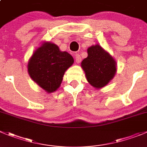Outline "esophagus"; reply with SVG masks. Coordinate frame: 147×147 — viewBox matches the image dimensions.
I'll return each instance as SVG.
<instances>
[{
    "mask_svg": "<svg viewBox=\"0 0 147 147\" xmlns=\"http://www.w3.org/2000/svg\"><path fill=\"white\" fill-rule=\"evenodd\" d=\"M75 61H76L78 64H79V63L81 61V57H80V55L78 54V53H76V54H75Z\"/></svg>",
    "mask_w": 147,
    "mask_h": 147,
    "instance_id": "esophagus-1",
    "label": "esophagus"
}]
</instances>
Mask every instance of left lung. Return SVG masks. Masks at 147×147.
<instances>
[{
    "label": "left lung",
    "mask_w": 147,
    "mask_h": 147,
    "mask_svg": "<svg viewBox=\"0 0 147 147\" xmlns=\"http://www.w3.org/2000/svg\"><path fill=\"white\" fill-rule=\"evenodd\" d=\"M116 65L114 59L99 45L88 49V57L81 63L87 80L96 88L105 86L114 78Z\"/></svg>",
    "instance_id": "left-lung-1"
}]
</instances>
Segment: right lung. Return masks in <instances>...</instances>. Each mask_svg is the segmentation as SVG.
I'll list each match as a JSON object with an SVG mask.
<instances>
[{
    "instance_id": "add662e5",
    "label": "right lung",
    "mask_w": 147,
    "mask_h": 147,
    "mask_svg": "<svg viewBox=\"0 0 147 147\" xmlns=\"http://www.w3.org/2000/svg\"><path fill=\"white\" fill-rule=\"evenodd\" d=\"M73 62L69 53L60 51L54 43L46 42L30 58L28 72L38 86L51 93L59 88L64 72Z\"/></svg>"
}]
</instances>
